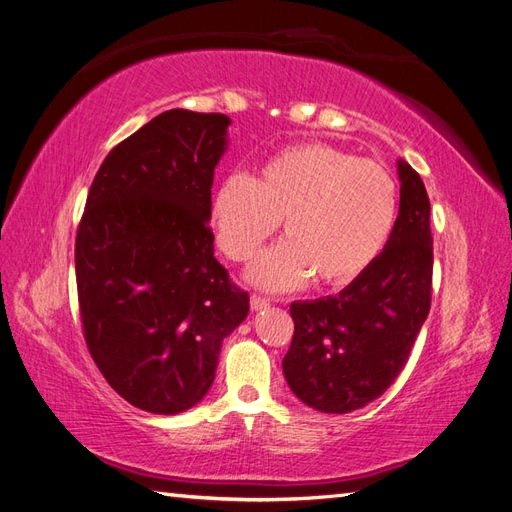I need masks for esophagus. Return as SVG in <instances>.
<instances>
[{"instance_id": "1", "label": "esophagus", "mask_w": 512, "mask_h": 512, "mask_svg": "<svg viewBox=\"0 0 512 512\" xmlns=\"http://www.w3.org/2000/svg\"><path fill=\"white\" fill-rule=\"evenodd\" d=\"M250 303H252V309H256V312H258V309H265L269 305V299L267 297H260V294H252Z\"/></svg>"}]
</instances>
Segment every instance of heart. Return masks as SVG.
<instances>
[{
  "mask_svg": "<svg viewBox=\"0 0 512 512\" xmlns=\"http://www.w3.org/2000/svg\"><path fill=\"white\" fill-rule=\"evenodd\" d=\"M395 215L389 170L324 143L282 149L256 179L226 177L211 205L222 252L237 262L250 260L284 222L286 243L250 269V280L269 290L294 288L309 275L333 288L354 282L389 241Z\"/></svg>",
  "mask_w": 512,
  "mask_h": 512,
  "instance_id": "heart-1",
  "label": "heart"
}]
</instances>
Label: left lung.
Instances as JSON below:
<instances>
[{
  "label": "left lung",
  "mask_w": 512,
  "mask_h": 512,
  "mask_svg": "<svg viewBox=\"0 0 512 512\" xmlns=\"http://www.w3.org/2000/svg\"><path fill=\"white\" fill-rule=\"evenodd\" d=\"M399 213L386 247L337 297L290 305L282 367L309 408L346 414L378 399L406 367L431 307L433 237L421 175L399 162Z\"/></svg>",
  "instance_id": "obj_1"
}]
</instances>
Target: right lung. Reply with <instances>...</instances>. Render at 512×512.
<instances>
[{
    "mask_svg": "<svg viewBox=\"0 0 512 512\" xmlns=\"http://www.w3.org/2000/svg\"><path fill=\"white\" fill-rule=\"evenodd\" d=\"M230 119L173 108L104 158L76 228L91 359L132 406L177 414L205 397L250 294L213 256L211 185Z\"/></svg>",
    "mask_w": 512,
    "mask_h": 512,
    "instance_id": "1",
    "label": "right lung"
}]
</instances>
